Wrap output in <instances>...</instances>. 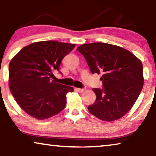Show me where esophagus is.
Here are the masks:
<instances>
[{
	"label": "esophagus",
	"mask_w": 156,
	"mask_h": 156,
	"mask_svg": "<svg viewBox=\"0 0 156 156\" xmlns=\"http://www.w3.org/2000/svg\"><path fill=\"white\" fill-rule=\"evenodd\" d=\"M76 90H77L78 92H80V93H83V92L85 91L84 89H76Z\"/></svg>",
	"instance_id": "esophagus-1"
}]
</instances>
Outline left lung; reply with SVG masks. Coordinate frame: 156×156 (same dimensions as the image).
<instances>
[{
    "label": "left lung",
    "instance_id": "1",
    "mask_svg": "<svg viewBox=\"0 0 156 156\" xmlns=\"http://www.w3.org/2000/svg\"><path fill=\"white\" fill-rule=\"evenodd\" d=\"M77 50L92 73L102 74L104 88L93 89L96 100L88 107L89 112L107 122L122 118L135 104L143 87L141 60L129 50L112 44H83Z\"/></svg>",
    "mask_w": 156,
    "mask_h": 156
}]
</instances>
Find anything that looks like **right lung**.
I'll return each mask as SVG.
<instances>
[{
  "label": "right lung",
  "mask_w": 156,
  "mask_h": 156,
  "mask_svg": "<svg viewBox=\"0 0 156 156\" xmlns=\"http://www.w3.org/2000/svg\"><path fill=\"white\" fill-rule=\"evenodd\" d=\"M75 46L56 41L35 42L12 58L9 65V87L18 105L28 115L43 120L65 109L66 95L73 92V88L51 78Z\"/></svg>",
  "instance_id": "1"
}]
</instances>
